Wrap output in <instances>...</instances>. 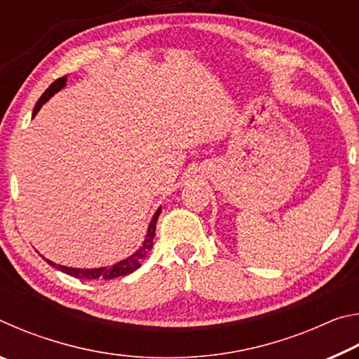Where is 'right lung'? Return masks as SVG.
<instances>
[{
    "label": "right lung",
    "instance_id": "add662e5",
    "mask_svg": "<svg viewBox=\"0 0 359 359\" xmlns=\"http://www.w3.org/2000/svg\"><path fill=\"white\" fill-rule=\"evenodd\" d=\"M65 83H66V76L65 77H60V79H57L55 82L50 83V87H48L46 92L42 93V96L38 100V102H36L34 111H33V117H34L36 114H38L41 106L44 104V102L48 98H50L53 93H57L60 88L65 87ZM160 214H161V209H158L155 212L154 218H151V222L149 224L147 236H145V242L142 244V247L139 248V250L135 255H131L130 258L120 261V263L114 264L111 267H100V269H74V267L57 266L55 263H52V261H48L46 258L44 259L50 266L57 267V269L65 272V274L72 276V277H77V278H83V280H98V278H101V280H111V278H117V277H123L126 274H131V272H135L136 269H139V267H141L142 261L145 258V255H147V252L150 250L151 245H154L155 228H156V222H158V217H160Z\"/></svg>",
    "mask_w": 359,
    "mask_h": 359
}]
</instances>
